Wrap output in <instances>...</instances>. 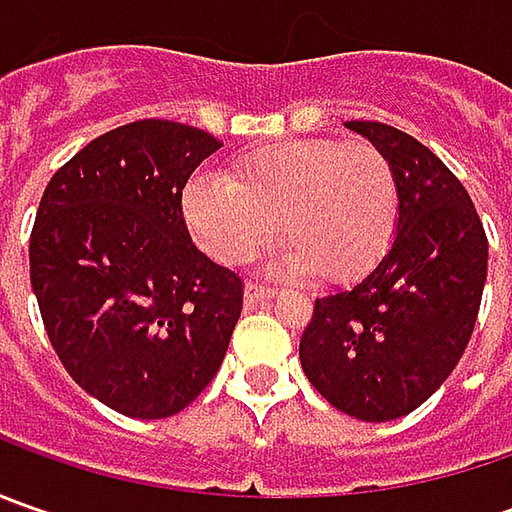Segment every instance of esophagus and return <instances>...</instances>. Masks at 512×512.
<instances>
[{
  "mask_svg": "<svg viewBox=\"0 0 512 512\" xmlns=\"http://www.w3.org/2000/svg\"><path fill=\"white\" fill-rule=\"evenodd\" d=\"M276 293V287L270 285H262V282H250L245 287V305H259V302H265Z\"/></svg>",
  "mask_w": 512,
  "mask_h": 512,
  "instance_id": "34e87169",
  "label": "esophagus"
}]
</instances>
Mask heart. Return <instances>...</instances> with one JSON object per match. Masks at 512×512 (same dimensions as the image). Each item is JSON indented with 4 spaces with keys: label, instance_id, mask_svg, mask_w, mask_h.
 <instances>
[{
    "label": "heart",
    "instance_id": "obj_1",
    "mask_svg": "<svg viewBox=\"0 0 512 512\" xmlns=\"http://www.w3.org/2000/svg\"><path fill=\"white\" fill-rule=\"evenodd\" d=\"M182 207L193 239L222 265L262 253L279 222L290 273L350 282L373 270L396 236L399 182L373 142L290 139L242 153L227 179L193 176Z\"/></svg>",
    "mask_w": 512,
    "mask_h": 512
}]
</instances>
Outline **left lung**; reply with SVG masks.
Segmentation results:
<instances>
[{
  "mask_svg": "<svg viewBox=\"0 0 512 512\" xmlns=\"http://www.w3.org/2000/svg\"><path fill=\"white\" fill-rule=\"evenodd\" d=\"M396 170L399 227L350 290L313 305L299 359L336 410L362 422L413 413L456 370L473 336L487 236L470 193L433 150L384 122H347Z\"/></svg>",
  "mask_w": 512,
  "mask_h": 512,
  "instance_id": "obj_1",
  "label": "left lung"
}]
</instances>
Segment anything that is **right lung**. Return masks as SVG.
<instances>
[{"instance_id":"1","label":"right lung","mask_w":512,"mask_h":512,"mask_svg":"<svg viewBox=\"0 0 512 512\" xmlns=\"http://www.w3.org/2000/svg\"><path fill=\"white\" fill-rule=\"evenodd\" d=\"M216 136L170 119L108 130L53 173L30 285L70 379L130 419L185 410L225 359L245 282L190 242L182 190Z\"/></svg>"}]
</instances>
